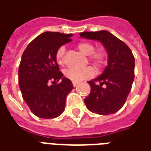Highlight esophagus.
Wrapping results in <instances>:
<instances>
[{
  "instance_id": "1",
  "label": "esophagus",
  "mask_w": 151,
  "mask_h": 151,
  "mask_svg": "<svg viewBox=\"0 0 151 151\" xmlns=\"http://www.w3.org/2000/svg\"><path fill=\"white\" fill-rule=\"evenodd\" d=\"M79 82H73V86H77L78 85Z\"/></svg>"
}]
</instances>
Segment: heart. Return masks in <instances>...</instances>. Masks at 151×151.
Here are the masks:
<instances>
[{"label":"heart","mask_w":151,"mask_h":151,"mask_svg":"<svg viewBox=\"0 0 151 151\" xmlns=\"http://www.w3.org/2000/svg\"><path fill=\"white\" fill-rule=\"evenodd\" d=\"M78 49L84 53L85 55L90 56V59L92 62L98 67H102L106 63V53L102 50L95 51V47L93 43L90 42H81L78 45ZM65 46H60L56 50V60L59 65H65ZM95 74V70L91 66H87L82 69H74V68H68L64 70V75L73 82H78L84 79L89 78Z\"/></svg>","instance_id":"1"}]
</instances>
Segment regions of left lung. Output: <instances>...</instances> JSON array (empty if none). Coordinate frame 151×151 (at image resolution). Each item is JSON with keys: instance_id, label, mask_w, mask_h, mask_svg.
<instances>
[{"instance_id": "left-lung-1", "label": "left lung", "mask_w": 151, "mask_h": 151, "mask_svg": "<svg viewBox=\"0 0 151 151\" xmlns=\"http://www.w3.org/2000/svg\"><path fill=\"white\" fill-rule=\"evenodd\" d=\"M80 36L101 42L108 55V65L104 73L88 82L91 93L84 99L86 106L94 113H115L123 107L132 88L135 66L132 51L107 31H85Z\"/></svg>"}]
</instances>
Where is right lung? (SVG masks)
<instances>
[{
    "instance_id": "obj_1",
    "label": "right lung",
    "mask_w": 151,
    "mask_h": 151,
    "mask_svg": "<svg viewBox=\"0 0 151 151\" xmlns=\"http://www.w3.org/2000/svg\"><path fill=\"white\" fill-rule=\"evenodd\" d=\"M71 36L46 31L32 40L22 53L18 84L22 98L38 117L56 118L65 111L66 96L73 86L63 78L55 55L58 47L71 41Z\"/></svg>"
}]
</instances>
